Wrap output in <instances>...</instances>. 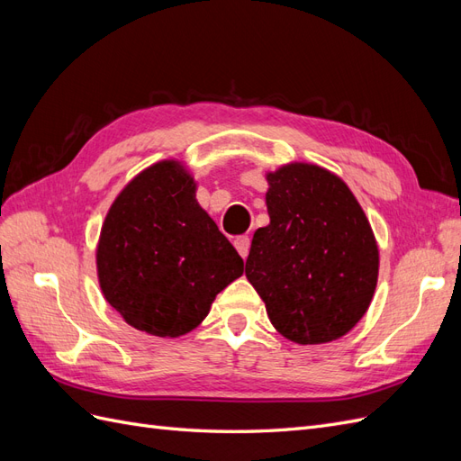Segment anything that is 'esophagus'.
I'll use <instances>...</instances> for the list:
<instances>
[{
    "label": "esophagus",
    "mask_w": 461,
    "mask_h": 461,
    "mask_svg": "<svg viewBox=\"0 0 461 461\" xmlns=\"http://www.w3.org/2000/svg\"><path fill=\"white\" fill-rule=\"evenodd\" d=\"M249 244H252V240H249V236H239V239H234V248L239 249V254H240L244 259L248 258Z\"/></svg>",
    "instance_id": "obj_1"
}]
</instances>
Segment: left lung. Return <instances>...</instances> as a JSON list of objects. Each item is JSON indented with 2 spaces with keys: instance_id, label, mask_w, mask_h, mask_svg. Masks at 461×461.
Here are the masks:
<instances>
[{
  "instance_id": "left-lung-1",
  "label": "left lung",
  "mask_w": 461,
  "mask_h": 461,
  "mask_svg": "<svg viewBox=\"0 0 461 461\" xmlns=\"http://www.w3.org/2000/svg\"><path fill=\"white\" fill-rule=\"evenodd\" d=\"M271 222L258 229L246 276L292 342L340 339L367 312L379 275L369 221L339 176L294 163L267 176Z\"/></svg>"
}]
</instances>
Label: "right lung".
<instances>
[{
    "label": "right lung",
    "mask_w": 461,
    "mask_h": 461,
    "mask_svg": "<svg viewBox=\"0 0 461 461\" xmlns=\"http://www.w3.org/2000/svg\"><path fill=\"white\" fill-rule=\"evenodd\" d=\"M196 185L175 161L142 171L105 217L97 275L111 308L156 337L198 327L244 261L198 205Z\"/></svg>",
    "instance_id": "add662e5"
}]
</instances>
